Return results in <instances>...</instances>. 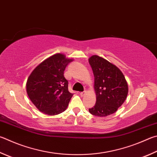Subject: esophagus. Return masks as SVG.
Returning <instances> with one entry per match:
<instances>
[{"mask_svg":"<svg viewBox=\"0 0 157 157\" xmlns=\"http://www.w3.org/2000/svg\"><path fill=\"white\" fill-rule=\"evenodd\" d=\"M79 95H80L82 97L84 96L85 95H86V91H83V92H81L80 93H79Z\"/></svg>","mask_w":157,"mask_h":157,"instance_id":"1","label":"esophagus"}]
</instances>
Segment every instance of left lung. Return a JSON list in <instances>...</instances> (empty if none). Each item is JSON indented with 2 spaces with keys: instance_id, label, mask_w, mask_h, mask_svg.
<instances>
[{
  "instance_id": "1",
  "label": "left lung",
  "mask_w": 157,
  "mask_h": 157,
  "mask_svg": "<svg viewBox=\"0 0 157 157\" xmlns=\"http://www.w3.org/2000/svg\"><path fill=\"white\" fill-rule=\"evenodd\" d=\"M95 82L96 103L88 110L93 115L106 117L115 113L126 100L128 86L124 74L115 65L100 56L88 59Z\"/></svg>"
}]
</instances>
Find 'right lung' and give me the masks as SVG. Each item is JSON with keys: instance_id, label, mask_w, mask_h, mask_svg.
<instances>
[{"instance_id": "right-lung-1", "label": "right lung", "mask_w": 157, "mask_h": 157, "mask_svg": "<svg viewBox=\"0 0 157 157\" xmlns=\"http://www.w3.org/2000/svg\"><path fill=\"white\" fill-rule=\"evenodd\" d=\"M73 59L56 53L44 59L27 79V93L30 100L45 115H56L67 109L73 94L68 89L64 71Z\"/></svg>"}]
</instances>
